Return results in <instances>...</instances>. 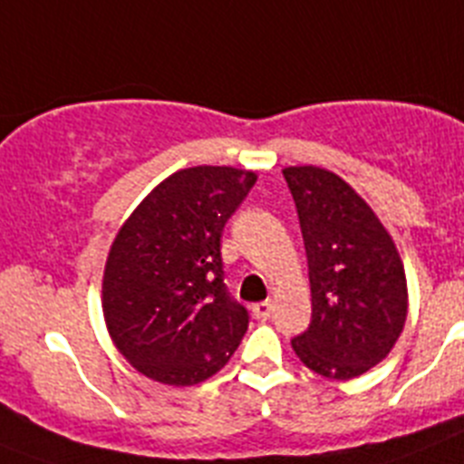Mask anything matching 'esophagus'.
<instances>
[{
	"label": "esophagus",
	"mask_w": 464,
	"mask_h": 464,
	"mask_svg": "<svg viewBox=\"0 0 464 464\" xmlns=\"http://www.w3.org/2000/svg\"><path fill=\"white\" fill-rule=\"evenodd\" d=\"M274 304L272 299H265V302H257V304H253V315H256L257 321H267L269 314H272Z\"/></svg>",
	"instance_id": "1"
}]
</instances>
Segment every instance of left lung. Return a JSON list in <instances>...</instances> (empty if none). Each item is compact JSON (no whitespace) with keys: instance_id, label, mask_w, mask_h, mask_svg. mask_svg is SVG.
I'll list each match as a JSON object with an SVG mask.
<instances>
[{"instance_id":"8db88e82","label":"left lung","mask_w":464,"mask_h":464,"mask_svg":"<svg viewBox=\"0 0 464 464\" xmlns=\"http://www.w3.org/2000/svg\"><path fill=\"white\" fill-rule=\"evenodd\" d=\"M304 237L311 323L297 358L325 379H355L391 353L407 321V276L370 204L332 171L285 167Z\"/></svg>"}]
</instances>
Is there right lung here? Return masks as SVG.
I'll list each match as a JSON object with an SVG mask.
<instances>
[{
  "label": "right lung",
  "instance_id": "obj_1",
  "mask_svg": "<svg viewBox=\"0 0 464 464\" xmlns=\"http://www.w3.org/2000/svg\"><path fill=\"white\" fill-rule=\"evenodd\" d=\"M253 171L190 167L150 192L111 244L102 309L134 370L167 385H195L223 370L248 330L227 293L220 237L256 186Z\"/></svg>",
  "mask_w": 464,
  "mask_h": 464
}]
</instances>
